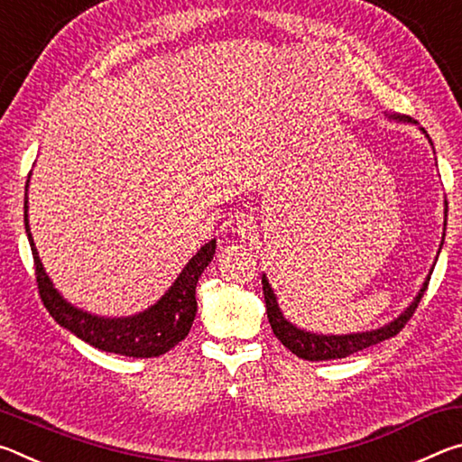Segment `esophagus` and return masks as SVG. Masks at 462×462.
Here are the masks:
<instances>
[{
	"mask_svg": "<svg viewBox=\"0 0 462 462\" xmlns=\"http://www.w3.org/2000/svg\"><path fill=\"white\" fill-rule=\"evenodd\" d=\"M238 234V236H242V238H248L250 234L254 232V222H253V217H242V220H238V224H236V230H234Z\"/></svg>",
	"mask_w": 462,
	"mask_h": 462,
	"instance_id": "1",
	"label": "esophagus"
}]
</instances>
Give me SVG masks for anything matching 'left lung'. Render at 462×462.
Here are the masks:
<instances>
[{
  "label": "left lung",
  "instance_id": "obj_1",
  "mask_svg": "<svg viewBox=\"0 0 462 462\" xmlns=\"http://www.w3.org/2000/svg\"><path fill=\"white\" fill-rule=\"evenodd\" d=\"M389 118H393L397 122H411L410 118H402V116H389ZM447 212L448 209H444V216H447ZM444 226H447V222H444ZM430 275H432V271H430ZM430 275L426 277L424 285H421L420 293L416 295V300H413L408 306V310H405L402 316H397L393 322H389L371 332H356V334H342V336L314 334L293 326L283 316V311H281L277 303V295L273 293L269 279L264 275H263V293H264V303H267V316H269V324L273 328V334L283 342L285 348H289L293 355L303 358V361H334V358H346L348 355H355L358 350H365L373 346V344H379L383 340L391 338V336L400 334L402 328L408 324V319L413 316V311H416L420 300L424 297Z\"/></svg>",
  "mask_w": 462,
  "mask_h": 462
}]
</instances>
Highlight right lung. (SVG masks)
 <instances>
[{
    "instance_id": "obj_1",
    "label": "right lung",
    "mask_w": 462,
    "mask_h": 462,
    "mask_svg": "<svg viewBox=\"0 0 462 462\" xmlns=\"http://www.w3.org/2000/svg\"><path fill=\"white\" fill-rule=\"evenodd\" d=\"M24 224L34 256L38 293H41L44 308L49 310V314L62 328H67L77 338H81L83 342L99 350H106V353L132 358H151L169 353L171 348L177 346L189 334L195 311H198L195 285H198L203 269L214 259L216 240H209L206 246L198 250V254L185 264V269L179 273L175 283L169 287V291L154 306L128 318H101L71 306L52 287V281L46 275L41 256H38L32 234H30L28 199L24 201Z\"/></svg>"
}]
</instances>
